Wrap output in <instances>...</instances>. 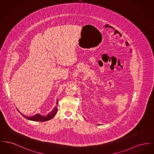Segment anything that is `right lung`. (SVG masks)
<instances>
[{"label": "right lung", "instance_id": "1", "mask_svg": "<svg viewBox=\"0 0 154 154\" xmlns=\"http://www.w3.org/2000/svg\"><path fill=\"white\" fill-rule=\"evenodd\" d=\"M57 104H58V99H57ZM18 110V109H17ZM58 110V106H56L53 110H52L51 112H50L46 116H42L40 114H36L35 115H34L32 117H28V116H24L22 112H21L19 110L18 111L20 112V114L22 115V116L24 118H25L26 119H28V120H30V121H40V122H44V121H47L48 120L51 119L52 118L54 117Z\"/></svg>", "mask_w": 154, "mask_h": 154}]
</instances>
